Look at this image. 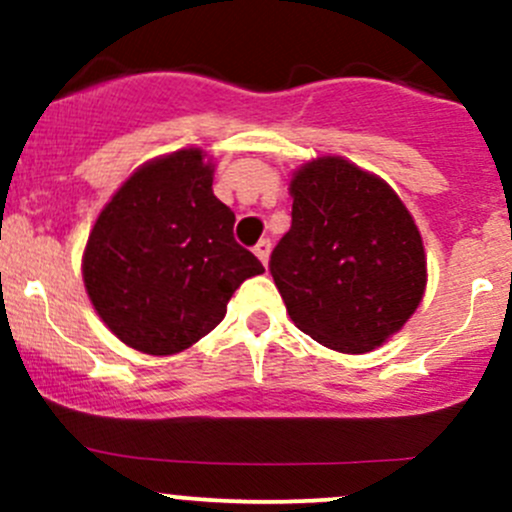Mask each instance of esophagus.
Instances as JSON below:
<instances>
[{
	"label": "esophagus",
	"instance_id": "34e87169",
	"mask_svg": "<svg viewBox=\"0 0 512 512\" xmlns=\"http://www.w3.org/2000/svg\"><path fill=\"white\" fill-rule=\"evenodd\" d=\"M270 250H272V242H270V240H260V242H257V245H255L257 260H260L265 267H267V262H270Z\"/></svg>",
	"mask_w": 512,
	"mask_h": 512
}]
</instances>
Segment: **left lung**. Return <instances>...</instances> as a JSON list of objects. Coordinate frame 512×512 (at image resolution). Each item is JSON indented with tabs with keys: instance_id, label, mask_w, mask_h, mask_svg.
<instances>
[{
	"instance_id": "obj_1",
	"label": "left lung",
	"mask_w": 512,
	"mask_h": 512,
	"mask_svg": "<svg viewBox=\"0 0 512 512\" xmlns=\"http://www.w3.org/2000/svg\"><path fill=\"white\" fill-rule=\"evenodd\" d=\"M289 195L292 227L270 272L292 322L334 352L381 347L426 292V252L404 200L342 156L294 170Z\"/></svg>"
}]
</instances>
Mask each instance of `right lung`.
<instances>
[{"instance_id":"add662e5","label":"right lung","mask_w":512,"mask_h":512,"mask_svg":"<svg viewBox=\"0 0 512 512\" xmlns=\"http://www.w3.org/2000/svg\"><path fill=\"white\" fill-rule=\"evenodd\" d=\"M213 160L183 148L143 163L103 205L81 272L101 322L131 349L178 354L223 322L235 289L265 267L232 237Z\"/></svg>"}]
</instances>
